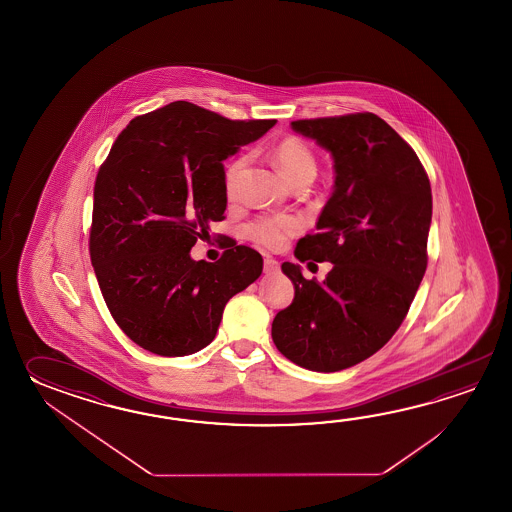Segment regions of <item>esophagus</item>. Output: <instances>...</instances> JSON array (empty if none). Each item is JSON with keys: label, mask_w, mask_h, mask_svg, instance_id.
<instances>
[{"label": "esophagus", "mask_w": 512, "mask_h": 512, "mask_svg": "<svg viewBox=\"0 0 512 512\" xmlns=\"http://www.w3.org/2000/svg\"><path fill=\"white\" fill-rule=\"evenodd\" d=\"M278 271H280V263L267 256V258L263 260V272H265V274H274V272Z\"/></svg>", "instance_id": "1"}]
</instances>
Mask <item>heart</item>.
<instances>
[{"label":"heart","instance_id":"obj_1","mask_svg":"<svg viewBox=\"0 0 512 512\" xmlns=\"http://www.w3.org/2000/svg\"><path fill=\"white\" fill-rule=\"evenodd\" d=\"M274 161L283 177L294 185L300 179H315L316 159L311 148L298 137H287L274 148ZM249 164V157L243 155L232 161L225 172L227 196L234 197L238 192L241 177ZM302 229L300 219L293 216H265L249 225V236L256 243L269 249H280L289 236Z\"/></svg>","mask_w":512,"mask_h":512}]
</instances>
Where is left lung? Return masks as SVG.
<instances>
[{"label": "left lung", "mask_w": 512, "mask_h": 512, "mask_svg": "<svg viewBox=\"0 0 512 512\" xmlns=\"http://www.w3.org/2000/svg\"><path fill=\"white\" fill-rule=\"evenodd\" d=\"M296 133L333 157L335 185L316 229L294 256L329 261L322 283L282 263L293 304L272 320L283 357L305 370H346L403 324L426 271L432 188L410 144L373 113L294 120Z\"/></svg>", "instance_id": "left-lung-1"}]
</instances>
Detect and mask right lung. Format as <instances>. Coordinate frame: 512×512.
Listing matches in <instances>:
<instances>
[{
	"label": "right lung",
	"instance_id": "obj_1",
	"mask_svg": "<svg viewBox=\"0 0 512 512\" xmlns=\"http://www.w3.org/2000/svg\"><path fill=\"white\" fill-rule=\"evenodd\" d=\"M274 124L177 100L120 131L98 170L89 251L109 313L137 346L161 357L207 348L230 298L260 278L251 247L216 263L190 251L225 218L223 161Z\"/></svg>",
	"mask_w": 512,
	"mask_h": 512
}]
</instances>
